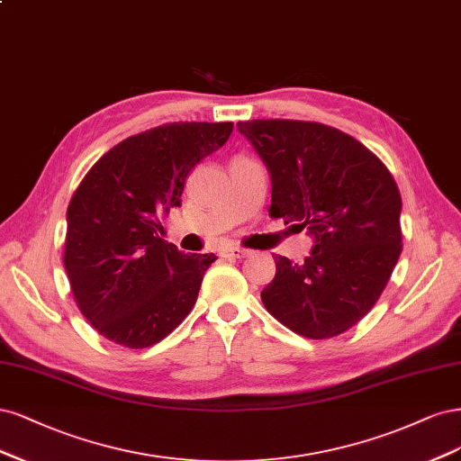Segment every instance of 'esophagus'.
<instances>
[{
    "label": "esophagus",
    "instance_id": "1",
    "mask_svg": "<svg viewBox=\"0 0 461 461\" xmlns=\"http://www.w3.org/2000/svg\"><path fill=\"white\" fill-rule=\"evenodd\" d=\"M220 257L221 258H245V257H249V250L240 249V247H226L220 250Z\"/></svg>",
    "mask_w": 461,
    "mask_h": 461
}]
</instances>
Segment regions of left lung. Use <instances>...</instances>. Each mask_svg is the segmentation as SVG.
Wrapping results in <instances>:
<instances>
[{
    "instance_id": "left-lung-1",
    "label": "left lung",
    "mask_w": 461,
    "mask_h": 461,
    "mask_svg": "<svg viewBox=\"0 0 461 461\" xmlns=\"http://www.w3.org/2000/svg\"><path fill=\"white\" fill-rule=\"evenodd\" d=\"M237 130L268 168L272 218L314 237L310 257L276 255L260 299L308 339L345 333L374 308L402 252V199L387 167L337 128L303 121H247Z\"/></svg>"
}]
</instances>
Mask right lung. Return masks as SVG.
Segmentation results:
<instances>
[{"label": "right lung", "mask_w": 461, "mask_h": 461, "mask_svg": "<svg viewBox=\"0 0 461 461\" xmlns=\"http://www.w3.org/2000/svg\"><path fill=\"white\" fill-rule=\"evenodd\" d=\"M231 122H170L103 155L67 211L65 270L86 320L109 340L145 348L172 333L197 301L212 255L160 240L185 177L220 149Z\"/></svg>", "instance_id": "obj_1"}]
</instances>
